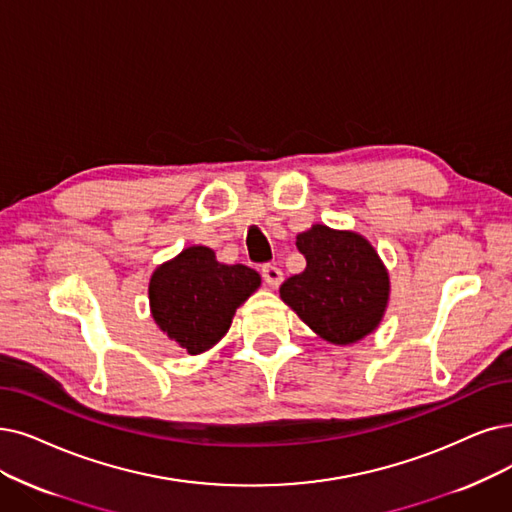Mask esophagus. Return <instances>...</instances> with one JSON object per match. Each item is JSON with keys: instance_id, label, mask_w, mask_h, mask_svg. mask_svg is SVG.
I'll list each match as a JSON object with an SVG mask.
<instances>
[{"instance_id": "esophagus-1", "label": "esophagus", "mask_w": 512, "mask_h": 512, "mask_svg": "<svg viewBox=\"0 0 512 512\" xmlns=\"http://www.w3.org/2000/svg\"><path fill=\"white\" fill-rule=\"evenodd\" d=\"M262 277H264V283H267L271 290H277L283 281V271L279 267H275V264H264Z\"/></svg>"}]
</instances>
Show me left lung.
Masks as SVG:
<instances>
[{"label": "left lung", "mask_w": 512, "mask_h": 512, "mask_svg": "<svg viewBox=\"0 0 512 512\" xmlns=\"http://www.w3.org/2000/svg\"><path fill=\"white\" fill-rule=\"evenodd\" d=\"M306 258L300 275L283 281L281 300L325 342L346 346L380 325L391 279L374 245L355 231L313 224L296 237Z\"/></svg>", "instance_id": "left-lung-1"}]
</instances>
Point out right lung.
Segmentation results:
<instances>
[{"instance_id": "right-lung-1", "label": "right lung", "mask_w": 512, "mask_h": 512, "mask_svg": "<svg viewBox=\"0 0 512 512\" xmlns=\"http://www.w3.org/2000/svg\"><path fill=\"white\" fill-rule=\"evenodd\" d=\"M245 264H222L212 248L191 245L159 264L149 306L159 330L189 355H201L229 332L235 311L260 288Z\"/></svg>"}]
</instances>
